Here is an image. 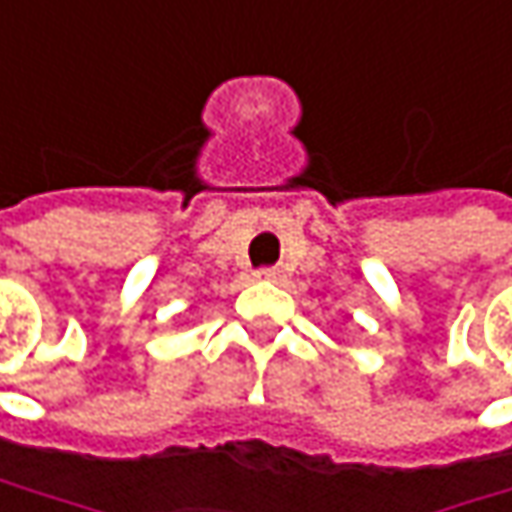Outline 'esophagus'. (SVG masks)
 Here are the masks:
<instances>
[{
    "mask_svg": "<svg viewBox=\"0 0 512 512\" xmlns=\"http://www.w3.org/2000/svg\"><path fill=\"white\" fill-rule=\"evenodd\" d=\"M255 278H260V281H278V272L275 269H257Z\"/></svg>",
    "mask_w": 512,
    "mask_h": 512,
    "instance_id": "obj_1",
    "label": "esophagus"
}]
</instances>
